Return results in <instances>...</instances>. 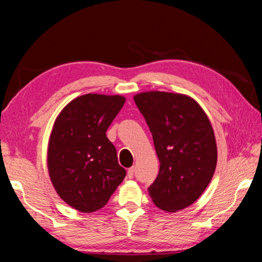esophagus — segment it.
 <instances>
[{"mask_svg":"<svg viewBox=\"0 0 262 262\" xmlns=\"http://www.w3.org/2000/svg\"><path fill=\"white\" fill-rule=\"evenodd\" d=\"M134 173H135V168H134V167H132V168L128 169V172H127L128 178H133V177H134Z\"/></svg>","mask_w":262,"mask_h":262,"instance_id":"34e87169","label":"esophagus"}]
</instances>
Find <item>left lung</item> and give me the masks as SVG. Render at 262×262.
<instances>
[{
    "mask_svg": "<svg viewBox=\"0 0 262 262\" xmlns=\"http://www.w3.org/2000/svg\"><path fill=\"white\" fill-rule=\"evenodd\" d=\"M134 101L152 135L160 171L148 191L154 204L176 212L192 204L217 165L214 133L205 112L184 94L139 93Z\"/></svg>",
    "mask_w": 262,
    "mask_h": 262,
    "instance_id": "8db88e82",
    "label": "left lung"
}]
</instances>
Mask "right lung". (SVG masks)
<instances>
[{
    "instance_id": "1",
    "label": "right lung",
    "mask_w": 262,
    "mask_h": 262,
    "mask_svg": "<svg viewBox=\"0 0 262 262\" xmlns=\"http://www.w3.org/2000/svg\"><path fill=\"white\" fill-rule=\"evenodd\" d=\"M124 101L121 95H81L64 107L53 124L49 175L59 197L80 212L105 206L126 176L106 136Z\"/></svg>"
}]
</instances>
